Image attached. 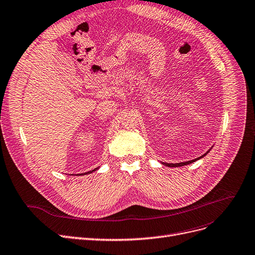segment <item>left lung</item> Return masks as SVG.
Returning <instances> with one entry per match:
<instances>
[{"instance_id":"1","label":"left lung","mask_w":255,"mask_h":255,"mask_svg":"<svg viewBox=\"0 0 255 255\" xmlns=\"http://www.w3.org/2000/svg\"><path fill=\"white\" fill-rule=\"evenodd\" d=\"M212 148V147H211ZM211 149H209L208 151H207L205 154H203L202 156H200V157H197V158H194V159H191V161H187V162H182V163H175V164H172V163H164V162H162V164L163 165H165V166H168V167H181V166H185V165H189V164H192L193 162H195V161H197V159H200V158H202V157H204L207 153H208L209 151H210Z\"/></svg>"}]
</instances>
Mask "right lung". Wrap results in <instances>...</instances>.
Returning <instances> with one entry per match:
<instances>
[{"label": "right lung", "instance_id": "obj_1", "mask_svg": "<svg viewBox=\"0 0 255 255\" xmlns=\"http://www.w3.org/2000/svg\"><path fill=\"white\" fill-rule=\"evenodd\" d=\"M100 167H97L96 169H93V170H90V171H88V172H85V173H80V174H73V175H86V174H89V173H92L93 171H96V170H98ZM72 175V174H71Z\"/></svg>", "mask_w": 255, "mask_h": 255}]
</instances>
